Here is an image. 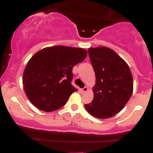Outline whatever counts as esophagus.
Returning a JSON list of instances; mask_svg holds the SVG:
<instances>
[{
    "mask_svg": "<svg viewBox=\"0 0 153 153\" xmlns=\"http://www.w3.org/2000/svg\"><path fill=\"white\" fill-rule=\"evenodd\" d=\"M81 91H82V93H85V92H87V91H88V87H84L83 88H82V89H81Z\"/></svg>",
    "mask_w": 153,
    "mask_h": 153,
    "instance_id": "esophagus-1",
    "label": "esophagus"
}]
</instances>
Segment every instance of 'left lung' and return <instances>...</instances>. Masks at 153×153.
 Wrapping results in <instances>:
<instances>
[{
  "instance_id": "left-lung-1",
  "label": "left lung",
  "mask_w": 153,
  "mask_h": 153,
  "mask_svg": "<svg viewBox=\"0 0 153 153\" xmlns=\"http://www.w3.org/2000/svg\"><path fill=\"white\" fill-rule=\"evenodd\" d=\"M96 74L92 102L85 108L94 117L107 119L122 111L133 92V78L127 62L106 47L88 50Z\"/></svg>"
}]
</instances>
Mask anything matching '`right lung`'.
I'll return each instance as SVG.
<instances>
[{
	"label": "right lung",
	"instance_id": "add662e5",
	"mask_svg": "<svg viewBox=\"0 0 153 153\" xmlns=\"http://www.w3.org/2000/svg\"><path fill=\"white\" fill-rule=\"evenodd\" d=\"M86 57L84 49L60 45L34 54L23 75L24 91L31 103L47 112L64 106L70 96L78 91L71 84L73 68Z\"/></svg>",
	"mask_w": 153,
	"mask_h": 153
}]
</instances>
